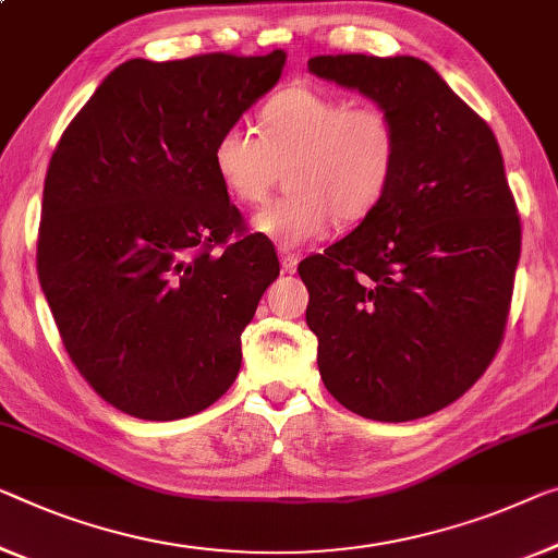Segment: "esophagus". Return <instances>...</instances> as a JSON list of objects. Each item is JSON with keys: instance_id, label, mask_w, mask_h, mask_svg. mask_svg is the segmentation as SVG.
Returning <instances> with one entry per match:
<instances>
[{"instance_id": "34e87169", "label": "esophagus", "mask_w": 558, "mask_h": 558, "mask_svg": "<svg viewBox=\"0 0 558 558\" xmlns=\"http://www.w3.org/2000/svg\"><path fill=\"white\" fill-rule=\"evenodd\" d=\"M298 260H301V257H298L295 253H290L288 247H280V268H282V272H295Z\"/></svg>"}]
</instances>
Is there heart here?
<instances>
[{"mask_svg":"<svg viewBox=\"0 0 558 558\" xmlns=\"http://www.w3.org/2000/svg\"><path fill=\"white\" fill-rule=\"evenodd\" d=\"M398 128L378 105L311 85H288L265 102L260 135L230 124L213 145V168L226 193L260 205L288 170V195L265 205L253 228L293 247L326 235L332 218L359 222L386 197L398 162Z\"/></svg>","mask_w":558,"mask_h":558,"instance_id":"1","label":"heart"}]
</instances>
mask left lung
<instances>
[{
	"instance_id": "obj_1",
	"label": "left lung",
	"mask_w": 558,
	"mask_h": 558,
	"mask_svg": "<svg viewBox=\"0 0 558 558\" xmlns=\"http://www.w3.org/2000/svg\"><path fill=\"white\" fill-rule=\"evenodd\" d=\"M315 77L390 112L398 162L351 235L298 265L330 396L363 418L430 415L501 345L521 222L494 132L418 57L320 54Z\"/></svg>"
}]
</instances>
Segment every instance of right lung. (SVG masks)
Segmentation results:
<instances>
[{
  "label": "right lung",
  "instance_id": "obj_1",
  "mask_svg": "<svg viewBox=\"0 0 558 558\" xmlns=\"http://www.w3.org/2000/svg\"><path fill=\"white\" fill-rule=\"evenodd\" d=\"M286 57L128 60L49 160L41 293L77 371L135 418H187L238 378L240 336L280 265L268 238L243 232L213 145L278 85Z\"/></svg>",
  "mask_w": 558,
  "mask_h": 558
}]
</instances>
